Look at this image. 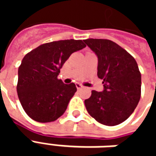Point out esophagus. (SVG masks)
Instances as JSON below:
<instances>
[{"instance_id":"34e87169","label":"esophagus","mask_w":156,"mask_h":156,"mask_svg":"<svg viewBox=\"0 0 156 156\" xmlns=\"http://www.w3.org/2000/svg\"><path fill=\"white\" fill-rule=\"evenodd\" d=\"M75 84H76V87H77V88H78V89H80V88H83V85L80 84L79 83H76Z\"/></svg>"}]
</instances>
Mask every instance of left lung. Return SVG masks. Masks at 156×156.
<instances>
[{
	"label": "left lung",
	"instance_id": "obj_1",
	"mask_svg": "<svg viewBox=\"0 0 156 156\" xmlns=\"http://www.w3.org/2000/svg\"><path fill=\"white\" fill-rule=\"evenodd\" d=\"M84 42L98 58V77L104 90L92 91L84 101L88 114L100 124L115 126L129 117L140 99L141 74L135 59L117 43L88 38Z\"/></svg>",
	"mask_w": 156,
	"mask_h": 156
}]
</instances>
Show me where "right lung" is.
I'll list each match as a JSON object with an SVG mask.
<instances>
[{
  "instance_id": "obj_1",
  "label": "right lung",
  "mask_w": 156,
  "mask_h": 156,
  "mask_svg": "<svg viewBox=\"0 0 156 156\" xmlns=\"http://www.w3.org/2000/svg\"><path fill=\"white\" fill-rule=\"evenodd\" d=\"M85 47L82 40L51 41L23 58L16 91L22 108L33 120L52 122L64 114L77 88L73 83H63L58 76L70 55Z\"/></svg>"
}]
</instances>
